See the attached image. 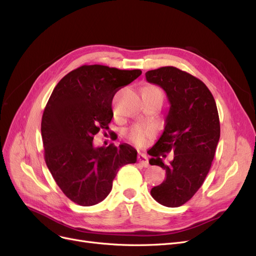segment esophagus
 <instances>
[{"label": "esophagus", "mask_w": 256, "mask_h": 256, "mask_svg": "<svg viewBox=\"0 0 256 256\" xmlns=\"http://www.w3.org/2000/svg\"><path fill=\"white\" fill-rule=\"evenodd\" d=\"M138 161L140 162V164H142L144 168H147L150 166L148 164V159H147V157L145 156L144 154H138Z\"/></svg>", "instance_id": "1"}]
</instances>
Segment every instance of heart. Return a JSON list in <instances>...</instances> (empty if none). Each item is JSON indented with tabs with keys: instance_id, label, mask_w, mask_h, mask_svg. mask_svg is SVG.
I'll return each mask as SVG.
<instances>
[{
	"instance_id": "b5f03b06",
	"label": "heart",
	"mask_w": 256,
	"mask_h": 256,
	"mask_svg": "<svg viewBox=\"0 0 256 256\" xmlns=\"http://www.w3.org/2000/svg\"><path fill=\"white\" fill-rule=\"evenodd\" d=\"M142 94L162 96L161 90L156 86H152V85H147V86H145L143 88ZM125 136L131 143L138 146H143L147 142V140L154 136V130L150 127H146L143 125H134L126 130Z\"/></svg>"
}]
</instances>
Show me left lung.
Returning <instances> with one entry per match:
<instances>
[{
  "mask_svg": "<svg viewBox=\"0 0 256 256\" xmlns=\"http://www.w3.org/2000/svg\"><path fill=\"white\" fill-rule=\"evenodd\" d=\"M145 76L166 90L171 104L164 134L150 150V164L164 168L166 178L150 194L161 205L180 207L196 194L210 170L220 138L218 110L210 90L194 76L173 66ZM170 151L174 159L164 164L162 158Z\"/></svg>",
  "mask_w": 256,
  "mask_h": 256,
  "instance_id": "1",
  "label": "left lung"
}]
</instances>
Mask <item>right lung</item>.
I'll return each mask as SVG.
<instances>
[{
	"instance_id": "right-lung-1",
	"label": "right lung",
	"mask_w": 256,
	"mask_h": 256,
	"mask_svg": "<svg viewBox=\"0 0 256 256\" xmlns=\"http://www.w3.org/2000/svg\"><path fill=\"white\" fill-rule=\"evenodd\" d=\"M141 74L140 69L83 65L54 88L42 120L44 161L74 203L92 206L102 202L110 193L120 168L136 164L132 146L95 147L92 140L100 130H109L116 92Z\"/></svg>"
}]
</instances>
